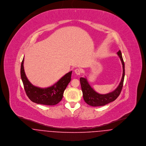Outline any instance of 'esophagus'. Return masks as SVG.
Returning <instances> with one entry per match:
<instances>
[{"label":"esophagus","mask_w":146,"mask_h":146,"mask_svg":"<svg viewBox=\"0 0 146 146\" xmlns=\"http://www.w3.org/2000/svg\"><path fill=\"white\" fill-rule=\"evenodd\" d=\"M75 72L77 75H80L81 74V71L79 68H76L75 70Z\"/></svg>","instance_id":"esophagus-1"}]
</instances>
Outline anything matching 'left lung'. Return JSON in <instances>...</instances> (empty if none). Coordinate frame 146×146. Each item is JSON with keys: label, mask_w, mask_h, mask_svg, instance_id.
<instances>
[{"label": "left lung", "mask_w": 146, "mask_h": 146, "mask_svg": "<svg viewBox=\"0 0 146 146\" xmlns=\"http://www.w3.org/2000/svg\"><path fill=\"white\" fill-rule=\"evenodd\" d=\"M123 64V72L121 82L117 88L113 92L105 94H101L97 93L88 83L86 78H80V82L81 84L82 90L83 94V98L85 102L89 105L93 107L102 106L114 101L120 95L124 83L125 76V64L120 50L117 53Z\"/></svg>", "instance_id": "1"}]
</instances>
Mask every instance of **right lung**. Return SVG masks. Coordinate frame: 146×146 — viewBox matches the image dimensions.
Returning <instances> with one entry per match:
<instances>
[{"label":"right lung","mask_w":146,"mask_h":146,"mask_svg":"<svg viewBox=\"0 0 146 146\" xmlns=\"http://www.w3.org/2000/svg\"><path fill=\"white\" fill-rule=\"evenodd\" d=\"M23 62L24 58L21 63V79L29 98L37 104L53 106L58 104L62 100L63 92L71 81L72 71L64 75L53 85L41 88L33 85L29 81L24 71Z\"/></svg>","instance_id":"right-lung-1"}]
</instances>
